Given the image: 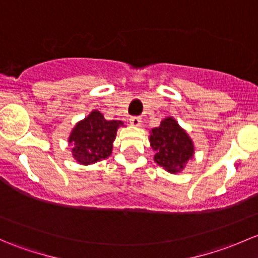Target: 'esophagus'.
I'll return each mask as SVG.
<instances>
[{
    "mask_svg": "<svg viewBox=\"0 0 258 258\" xmlns=\"http://www.w3.org/2000/svg\"><path fill=\"white\" fill-rule=\"evenodd\" d=\"M141 122L142 121L140 117H131V118H130V123H131L134 127H140L141 126Z\"/></svg>",
    "mask_w": 258,
    "mask_h": 258,
    "instance_id": "1",
    "label": "esophagus"
}]
</instances>
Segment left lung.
I'll use <instances>...</instances> for the list:
<instances>
[{
    "label": "left lung",
    "mask_w": 258,
    "mask_h": 258,
    "mask_svg": "<svg viewBox=\"0 0 258 258\" xmlns=\"http://www.w3.org/2000/svg\"><path fill=\"white\" fill-rule=\"evenodd\" d=\"M150 144L155 151L153 161L167 172L176 175L195 157V144L175 117L168 116L150 131Z\"/></svg>",
    "instance_id": "left-lung-1"
}]
</instances>
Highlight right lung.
I'll use <instances>...</instances> for the list:
<instances>
[{
  "instance_id": "add662e5",
  "label": "right lung",
  "mask_w": 258,
  "mask_h": 258,
  "mask_svg": "<svg viewBox=\"0 0 258 258\" xmlns=\"http://www.w3.org/2000/svg\"><path fill=\"white\" fill-rule=\"evenodd\" d=\"M119 127H124L122 121H107L100 111H91L70 132L67 141L72 146V157L82 166L110 157Z\"/></svg>"
}]
</instances>
